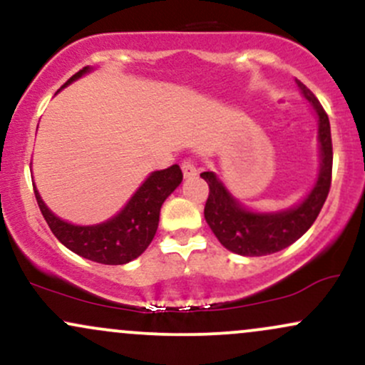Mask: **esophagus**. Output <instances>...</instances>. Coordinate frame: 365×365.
I'll return each instance as SVG.
<instances>
[{"label":"esophagus","instance_id":"obj_1","mask_svg":"<svg viewBox=\"0 0 365 365\" xmlns=\"http://www.w3.org/2000/svg\"><path fill=\"white\" fill-rule=\"evenodd\" d=\"M181 169H182L184 178H193V175L198 174V169H196V163L191 160V158H186V160H182Z\"/></svg>","mask_w":365,"mask_h":365}]
</instances>
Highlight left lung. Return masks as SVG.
I'll use <instances>...</instances> for the list:
<instances>
[{"label":"left lung","mask_w":365,"mask_h":365,"mask_svg":"<svg viewBox=\"0 0 365 365\" xmlns=\"http://www.w3.org/2000/svg\"><path fill=\"white\" fill-rule=\"evenodd\" d=\"M298 88L312 103L319 115V143H321V172L317 184L310 195L298 207L277 214H255L245 210L229 195L222 182L212 172H202L208 184V198L205 203V219L212 232L222 247L247 257H262L281 252L293 245L298 237L309 231L317 219L331 187L333 175V143L326 110L319 103L315 94L304 83L297 79Z\"/></svg>","instance_id":"left-lung-1"}]
</instances>
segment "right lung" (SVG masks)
Masks as SVG:
<instances>
[{"label":"right lung","instance_id":"1","mask_svg":"<svg viewBox=\"0 0 365 365\" xmlns=\"http://www.w3.org/2000/svg\"><path fill=\"white\" fill-rule=\"evenodd\" d=\"M88 71L89 68L84 67L83 71L73 73L63 86L71 84ZM181 181L182 172L179 165L153 172L120 214L98 226H73L63 222L48 210L36 190L34 195L41 214L61 245L77 255L98 264L122 265L138 259L148 248L157 232L162 203Z\"/></svg>","mask_w":365,"mask_h":365}]
</instances>
